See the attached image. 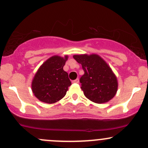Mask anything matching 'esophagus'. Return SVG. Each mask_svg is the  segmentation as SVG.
<instances>
[{
  "instance_id": "1",
  "label": "esophagus",
  "mask_w": 148,
  "mask_h": 148,
  "mask_svg": "<svg viewBox=\"0 0 148 148\" xmlns=\"http://www.w3.org/2000/svg\"><path fill=\"white\" fill-rule=\"evenodd\" d=\"M79 79L77 78L76 79H75V80L73 81V83H79Z\"/></svg>"
}]
</instances>
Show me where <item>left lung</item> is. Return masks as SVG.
Returning a JSON list of instances; mask_svg holds the SVG:
<instances>
[{"label": "left lung", "mask_w": 148, "mask_h": 148, "mask_svg": "<svg viewBox=\"0 0 148 148\" xmlns=\"http://www.w3.org/2000/svg\"><path fill=\"white\" fill-rule=\"evenodd\" d=\"M73 58L84 72L79 79L84 96L96 103L110 101L117 92L118 82L110 66L96 54H77Z\"/></svg>", "instance_id": "1"}]
</instances>
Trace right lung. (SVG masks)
Masks as SVG:
<instances>
[{
    "label": "right lung",
    "mask_w": 148,
    "mask_h": 148,
    "mask_svg": "<svg viewBox=\"0 0 148 148\" xmlns=\"http://www.w3.org/2000/svg\"><path fill=\"white\" fill-rule=\"evenodd\" d=\"M69 56L54 55L40 66L31 82V89L39 101L54 103L64 97L71 82L64 66Z\"/></svg>",
    "instance_id": "add662e5"
}]
</instances>
